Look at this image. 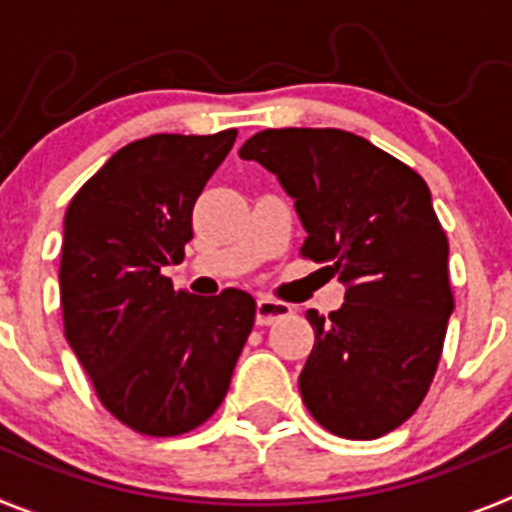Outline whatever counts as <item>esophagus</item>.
<instances>
[{
    "instance_id": "esophagus-1",
    "label": "esophagus",
    "mask_w": 512,
    "mask_h": 512,
    "mask_svg": "<svg viewBox=\"0 0 512 512\" xmlns=\"http://www.w3.org/2000/svg\"><path fill=\"white\" fill-rule=\"evenodd\" d=\"M289 312H292V307L287 302L271 300V297H259L256 300V323L259 325H271L274 320L287 318Z\"/></svg>"
}]
</instances>
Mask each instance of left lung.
Segmentation results:
<instances>
[{"mask_svg": "<svg viewBox=\"0 0 512 512\" xmlns=\"http://www.w3.org/2000/svg\"><path fill=\"white\" fill-rule=\"evenodd\" d=\"M277 174L307 230L302 259L346 284L325 318L300 395L325 431L369 441L395 431L431 387L454 310L449 241L423 176L336 128L261 130L238 151Z\"/></svg>", "mask_w": 512, "mask_h": 512, "instance_id": "8db88e82", "label": "left lung"}]
</instances>
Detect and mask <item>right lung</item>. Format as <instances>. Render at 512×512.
<instances>
[{"label": "right lung", "instance_id": "obj_1", "mask_svg": "<svg viewBox=\"0 0 512 512\" xmlns=\"http://www.w3.org/2000/svg\"><path fill=\"white\" fill-rule=\"evenodd\" d=\"M235 135L128 143L63 217L66 341L99 402L143 436H182L220 408L256 320L243 289L194 297L164 277V266L184 261L194 202Z\"/></svg>", "mask_w": 512, "mask_h": 512}]
</instances>
